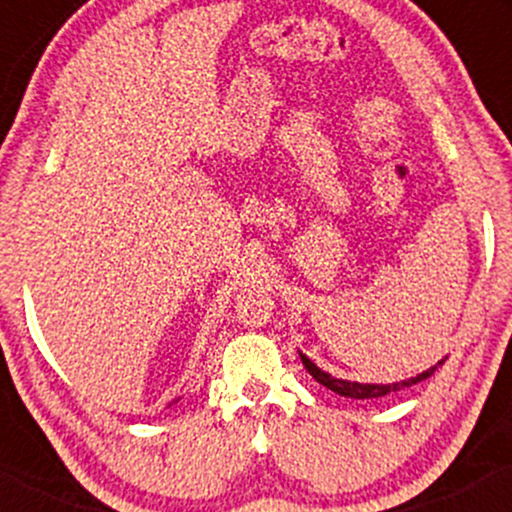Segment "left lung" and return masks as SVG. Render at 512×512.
<instances>
[{
  "label": "left lung",
  "instance_id": "obj_1",
  "mask_svg": "<svg viewBox=\"0 0 512 512\" xmlns=\"http://www.w3.org/2000/svg\"><path fill=\"white\" fill-rule=\"evenodd\" d=\"M301 361L303 366L308 368V373L313 375V378L317 380L320 385L330 387L332 392H337V395L342 397H351V399H375V397H385V395H392V392L402 390V387H409V385H416L421 383V380H426L428 375L436 370V366H433L431 370H426V373L416 375V378L411 380H404V383H395V385H361V383H349V380H339V378H332L330 373H325V370H320L315 366L313 361H310L308 356L301 354Z\"/></svg>",
  "mask_w": 512,
  "mask_h": 512
}]
</instances>
